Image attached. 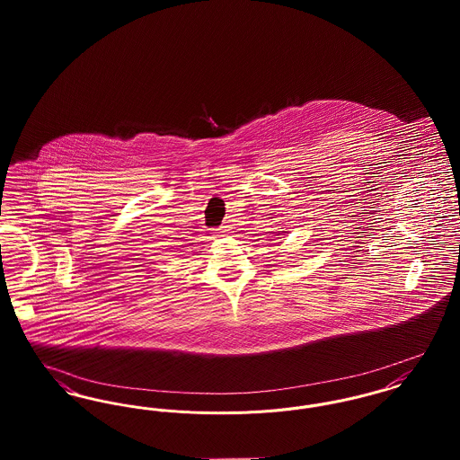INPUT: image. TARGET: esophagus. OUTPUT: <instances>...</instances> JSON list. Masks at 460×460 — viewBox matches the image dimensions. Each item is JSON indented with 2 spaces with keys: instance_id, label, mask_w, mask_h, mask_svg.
<instances>
[{
  "instance_id": "34e87169",
  "label": "esophagus",
  "mask_w": 460,
  "mask_h": 460,
  "mask_svg": "<svg viewBox=\"0 0 460 460\" xmlns=\"http://www.w3.org/2000/svg\"><path fill=\"white\" fill-rule=\"evenodd\" d=\"M226 233H227V227H226V226H222V227H217V229H216V234H217V236H224Z\"/></svg>"
}]
</instances>
